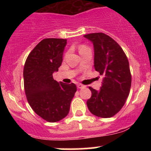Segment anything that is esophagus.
Wrapping results in <instances>:
<instances>
[{
  "label": "esophagus",
  "mask_w": 151,
  "mask_h": 151,
  "mask_svg": "<svg viewBox=\"0 0 151 151\" xmlns=\"http://www.w3.org/2000/svg\"><path fill=\"white\" fill-rule=\"evenodd\" d=\"M77 88H80V89H81V88H84V87H85L84 85H82V84H77Z\"/></svg>",
  "instance_id": "1"
}]
</instances>
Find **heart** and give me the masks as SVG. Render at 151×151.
<instances>
[{
  "instance_id": "b5f03b06",
  "label": "heart",
  "mask_w": 151,
  "mask_h": 151,
  "mask_svg": "<svg viewBox=\"0 0 151 151\" xmlns=\"http://www.w3.org/2000/svg\"><path fill=\"white\" fill-rule=\"evenodd\" d=\"M86 49H88V48H87V47L85 46H83H83H80V52L82 51V50H86Z\"/></svg>"
}]
</instances>
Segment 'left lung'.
Instances as JSON below:
<instances>
[{"label":"left lung","instance_id":"left-lung-1","mask_svg":"<svg viewBox=\"0 0 151 151\" xmlns=\"http://www.w3.org/2000/svg\"><path fill=\"white\" fill-rule=\"evenodd\" d=\"M84 37L93 45L94 68L103 76L99 91L89 87L91 97L87 106L96 116L111 118L121 110L130 92L129 60L120 45L107 35L94 33Z\"/></svg>","mask_w":151,"mask_h":151}]
</instances>
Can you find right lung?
I'll list each match as a JSON object with an SVG mask.
<instances>
[{
  "instance_id": "right-lung-1",
  "label": "right lung",
  "mask_w": 151,
  "mask_h": 151,
  "mask_svg": "<svg viewBox=\"0 0 151 151\" xmlns=\"http://www.w3.org/2000/svg\"><path fill=\"white\" fill-rule=\"evenodd\" d=\"M66 39H45L30 52L23 70L24 88L33 110L48 122L60 121L68 114L77 87L55 81L52 74L63 61Z\"/></svg>"
}]
</instances>
